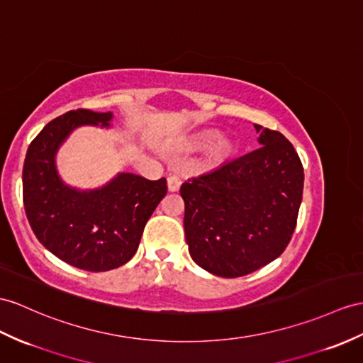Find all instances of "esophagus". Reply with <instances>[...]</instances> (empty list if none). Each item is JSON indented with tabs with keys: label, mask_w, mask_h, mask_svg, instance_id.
<instances>
[{
	"label": "esophagus",
	"mask_w": 363,
	"mask_h": 363,
	"mask_svg": "<svg viewBox=\"0 0 363 363\" xmlns=\"http://www.w3.org/2000/svg\"><path fill=\"white\" fill-rule=\"evenodd\" d=\"M180 184H182V180H180V177L179 175H169L167 177V189H169L171 192H175V191H179L180 189Z\"/></svg>",
	"instance_id": "obj_1"
}]
</instances>
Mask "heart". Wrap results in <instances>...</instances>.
<instances>
[{
	"instance_id": "obj_1",
	"label": "heart",
	"mask_w": 363,
	"mask_h": 363,
	"mask_svg": "<svg viewBox=\"0 0 363 363\" xmlns=\"http://www.w3.org/2000/svg\"><path fill=\"white\" fill-rule=\"evenodd\" d=\"M217 137V134L214 130H203L199 132V134H194L188 138V147L192 149V151H201V149H206L209 145L211 146V160L214 164H220L223 163L225 160H228L229 157L233 155L234 152V143L231 138L228 137H218L216 141L213 140ZM215 142L214 144L211 141Z\"/></svg>"
}]
</instances>
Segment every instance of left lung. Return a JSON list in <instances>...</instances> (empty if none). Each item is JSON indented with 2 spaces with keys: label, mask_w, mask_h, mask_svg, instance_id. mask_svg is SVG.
<instances>
[{
  "label": "left lung",
  "mask_w": 363,
  "mask_h": 363,
  "mask_svg": "<svg viewBox=\"0 0 363 363\" xmlns=\"http://www.w3.org/2000/svg\"><path fill=\"white\" fill-rule=\"evenodd\" d=\"M260 147L184 182V235L192 260L234 279L276 260L297 223L303 166L277 130L254 125Z\"/></svg>",
  "instance_id": "obj_1"
}]
</instances>
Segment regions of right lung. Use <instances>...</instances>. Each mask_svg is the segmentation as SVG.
<instances>
[{"instance_id":"add662e5","label":"right lung","mask_w":363,"mask_h":363,"mask_svg":"<svg viewBox=\"0 0 363 363\" xmlns=\"http://www.w3.org/2000/svg\"><path fill=\"white\" fill-rule=\"evenodd\" d=\"M112 112L77 109L43 128L23 167L26 216L40 243L75 268L100 272L128 263L145 225L166 196V179L120 172L100 188L78 189L61 179L57 152L77 128H111Z\"/></svg>"}]
</instances>
